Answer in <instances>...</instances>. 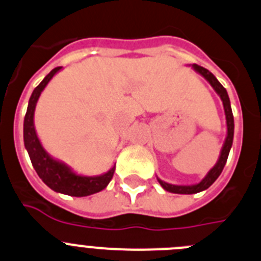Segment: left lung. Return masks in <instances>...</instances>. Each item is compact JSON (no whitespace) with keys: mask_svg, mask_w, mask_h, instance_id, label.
Wrapping results in <instances>:
<instances>
[{"mask_svg":"<svg viewBox=\"0 0 261 261\" xmlns=\"http://www.w3.org/2000/svg\"><path fill=\"white\" fill-rule=\"evenodd\" d=\"M192 68H193L197 73H199V74L213 86V89L215 90L216 94L220 96L221 101H223L224 113H225L226 119V136L225 140H224L223 147H221L220 155H219L216 164L214 165L213 169L206 174V176H204L201 181L197 182V184H192V186H175V184H170V182H166L164 181V180H161L160 177H157L158 182H160L161 187H162L165 191L176 194L199 193V192L206 191L208 187L213 186L214 181L220 176L221 171H223L224 166H225L226 160H228V155H229L230 152V148H232L233 144V136H234V119H233V112L232 108H230V100L226 90L224 89L223 85L218 81V79H216L215 75H214L210 70H207L203 67H199V65L197 64H192Z\"/></svg>","mask_w":261,"mask_h":261,"instance_id":"left-lung-1","label":"left lung"}]
</instances>
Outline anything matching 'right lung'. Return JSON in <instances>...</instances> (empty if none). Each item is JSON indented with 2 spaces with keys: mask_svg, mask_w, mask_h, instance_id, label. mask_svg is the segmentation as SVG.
Wrapping results in <instances>:
<instances>
[{
  "mask_svg": "<svg viewBox=\"0 0 261 261\" xmlns=\"http://www.w3.org/2000/svg\"><path fill=\"white\" fill-rule=\"evenodd\" d=\"M62 69L63 67L54 68L41 81V84L33 90L31 97H29L28 108H27L25 117H24V147L28 152L36 172L48 188L58 193L67 194V196L86 197L107 188V186L113 177L116 165L101 175L86 176V175L77 174L72 167L68 166L62 161L54 158L53 155L46 152V149L41 144V140L38 139L35 127V111L41 92L45 90L54 75Z\"/></svg>",
  "mask_w": 261,
  "mask_h": 261,
  "instance_id": "right-lung-1",
  "label": "right lung"
}]
</instances>
